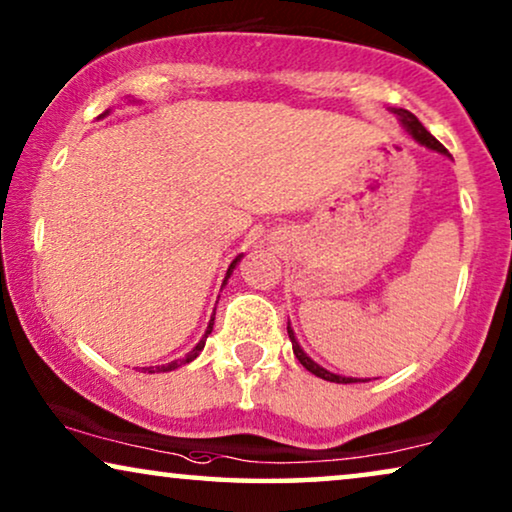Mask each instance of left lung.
<instances>
[{"label": "left lung", "mask_w": 512, "mask_h": 512, "mask_svg": "<svg viewBox=\"0 0 512 512\" xmlns=\"http://www.w3.org/2000/svg\"><path fill=\"white\" fill-rule=\"evenodd\" d=\"M394 114L398 116V121L403 123V128L408 130L410 135L415 137L419 144L426 146V149L438 151V153H443V156H447V149H445V146L440 144L438 139L433 137L431 132L426 130L422 123H419V118H417L415 114H410L408 109H394ZM286 331H289V338H291V345H293V354H296V359H298L300 363H303V368L310 370L312 375H317V377H321V380H328V382H338V384H352V382H359V380H356V377H342V375H335V373H331V370L321 368L319 363H314V361L310 359V356H307V354L303 352V349H300L298 340H296V333H293L291 324L286 326Z\"/></svg>", "instance_id": "obj_1"}]
</instances>
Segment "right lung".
Instances as JSON below:
<instances>
[{"mask_svg":"<svg viewBox=\"0 0 512 512\" xmlns=\"http://www.w3.org/2000/svg\"><path fill=\"white\" fill-rule=\"evenodd\" d=\"M107 114H109V111H104V114H100V118H104V116H107ZM240 258H242V256H237V258H235V261L228 265V272H226V279H223V284H226V282H228V277H230V275H233L235 265H237V263H240ZM212 328H214V317H212V319H209V326H207V331H205V335H202V340L198 342V345H195V347L191 349V352H188V354L184 356V359H177V361L167 363V366H156V368H144V370H149V373H167V370H174V368L184 366V363H191L193 359H198V354L202 352V349H205L207 335H209V333H212Z\"/></svg>","mask_w":512,"mask_h":512,"instance_id":"1","label":"right lung"}]
</instances>
